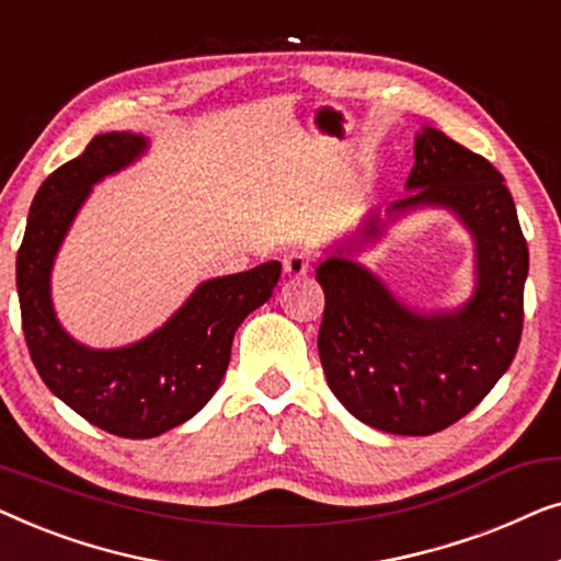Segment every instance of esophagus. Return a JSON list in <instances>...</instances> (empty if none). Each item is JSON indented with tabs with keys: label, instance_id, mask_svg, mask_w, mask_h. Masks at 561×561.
Listing matches in <instances>:
<instances>
[{
	"label": "esophagus",
	"instance_id": "obj_1",
	"mask_svg": "<svg viewBox=\"0 0 561 561\" xmlns=\"http://www.w3.org/2000/svg\"><path fill=\"white\" fill-rule=\"evenodd\" d=\"M311 265H313V257L309 252H290V255H286V260H283V273H286L288 278H301V275L311 271Z\"/></svg>",
	"mask_w": 561,
	"mask_h": 561
}]
</instances>
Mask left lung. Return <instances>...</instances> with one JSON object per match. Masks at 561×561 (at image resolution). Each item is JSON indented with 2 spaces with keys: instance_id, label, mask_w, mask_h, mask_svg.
Masks as SVG:
<instances>
[{
  "instance_id": "1",
  "label": "left lung",
  "mask_w": 561,
  "mask_h": 561,
  "mask_svg": "<svg viewBox=\"0 0 561 561\" xmlns=\"http://www.w3.org/2000/svg\"><path fill=\"white\" fill-rule=\"evenodd\" d=\"M413 156L405 186L419 191L393 209H455L478 242V290L457 313L421 317L365 267L329 257L317 267L324 288L319 357L352 416L388 434L428 436L467 416L516 357L528 248L511 191L490 160L428 127Z\"/></svg>"
}]
</instances>
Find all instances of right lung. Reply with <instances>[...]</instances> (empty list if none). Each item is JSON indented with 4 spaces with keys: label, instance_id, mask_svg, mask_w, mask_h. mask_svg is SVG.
<instances>
[{
    "label": "right lung",
    "instance_id": "1",
    "mask_svg": "<svg viewBox=\"0 0 561 561\" xmlns=\"http://www.w3.org/2000/svg\"><path fill=\"white\" fill-rule=\"evenodd\" d=\"M142 150L140 135H96L37 188L18 250L22 332L35 370L89 424L125 439H150L204 409L225 378L237 327L273 296L280 278V263L271 260L206 280L142 342L122 350L76 344L50 306L53 257L91 183L133 163Z\"/></svg>",
    "mask_w": 561,
    "mask_h": 561
}]
</instances>
